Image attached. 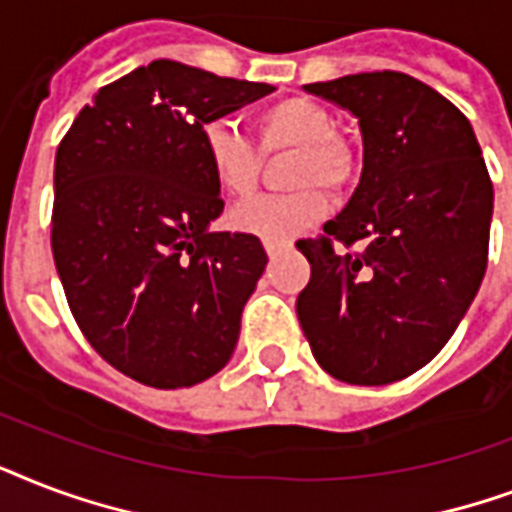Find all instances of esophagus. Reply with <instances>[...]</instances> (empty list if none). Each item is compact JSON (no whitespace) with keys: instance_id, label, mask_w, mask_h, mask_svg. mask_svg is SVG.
Returning a JSON list of instances; mask_svg holds the SVG:
<instances>
[{"instance_id":"34e87169","label":"esophagus","mask_w":512,"mask_h":512,"mask_svg":"<svg viewBox=\"0 0 512 512\" xmlns=\"http://www.w3.org/2000/svg\"><path fill=\"white\" fill-rule=\"evenodd\" d=\"M264 248H267L269 259H277L280 253H285L291 248V243H285V240H264Z\"/></svg>"}]
</instances>
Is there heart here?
Segmentation results:
<instances>
[{"mask_svg":"<svg viewBox=\"0 0 512 512\" xmlns=\"http://www.w3.org/2000/svg\"><path fill=\"white\" fill-rule=\"evenodd\" d=\"M248 130L259 150L227 122H208L202 128V154L213 181L232 200H248L259 189L264 158L291 152L285 165V184L293 192L272 194L237 208L229 221L243 232L264 240H288L315 227L328 211L318 185L334 194L347 192L360 173L358 149L336 133V120L304 95L277 98L248 117Z\"/></svg>","mask_w":512,"mask_h":512,"instance_id":"heart-1","label":"heart"}]
</instances>
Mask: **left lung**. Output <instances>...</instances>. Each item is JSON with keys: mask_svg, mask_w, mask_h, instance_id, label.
<instances>
[{"mask_svg": "<svg viewBox=\"0 0 512 512\" xmlns=\"http://www.w3.org/2000/svg\"><path fill=\"white\" fill-rule=\"evenodd\" d=\"M304 90L358 117L363 173L323 235L296 243L312 269L296 299L301 331L334 379L398 382L443 350L481 288L489 170L465 114L408 74L366 71ZM358 242L364 251L352 252Z\"/></svg>", "mask_w": 512, "mask_h": 512, "instance_id": "obj_1", "label": "left lung"}]
</instances>
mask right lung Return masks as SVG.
<instances>
[{"mask_svg": "<svg viewBox=\"0 0 512 512\" xmlns=\"http://www.w3.org/2000/svg\"><path fill=\"white\" fill-rule=\"evenodd\" d=\"M272 90L162 58L101 87L58 144L50 245L69 310L146 387L205 382L235 352L267 251L208 229L224 200L202 128Z\"/></svg>", "mask_w": 512, "mask_h": 512, "instance_id": "1", "label": "right lung"}]
</instances>
